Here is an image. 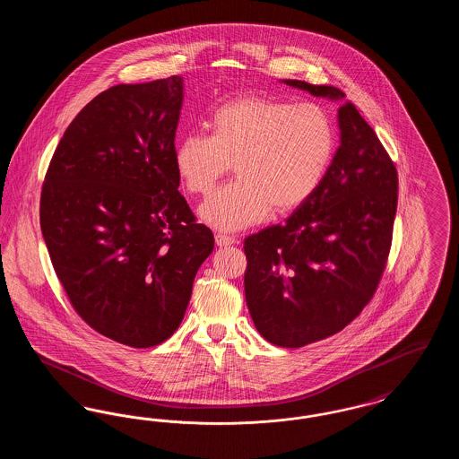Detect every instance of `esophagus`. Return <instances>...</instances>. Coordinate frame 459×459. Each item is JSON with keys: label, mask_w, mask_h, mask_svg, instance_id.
Instances as JSON below:
<instances>
[{"label": "esophagus", "mask_w": 459, "mask_h": 459, "mask_svg": "<svg viewBox=\"0 0 459 459\" xmlns=\"http://www.w3.org/2000/svg\"><path fill=\"white\" fill-rule=\"evenodd\" d=\"M215 242H217V246H220V247H225V246L234 244L236 239L230 238V236H225V234H217V236H215Z\"/></svg>", "instance_id": "1"}]
</instances>
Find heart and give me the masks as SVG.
Here are the masks:
<instances>
[{
  "mask_svg": "<svg viewBox=\"0 0 459 459\" xmlns=\"http://www.w3.org/2000/svg\"><path fill=\"white\" fill-rule=\"evenodd\" d=\"M210 135L189 134L174 150L175 174L195 196H208L232 170L238 178L208 199L199 217L236 232L299 210L322 186L335 152V131L316 103L266 96L227 101L210 118Z\"/></svg>",
  "mask_w": 459,
  "mask_h": 459,
  "instance_id": "heart-1",
  "label": "heart"
}]
</instances>
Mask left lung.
<instances>
[{"label":"left lung","mask_w":459,"mask_h":459,"mask_svg":"<svg viewBox=\"0 0 459 459\" xmlns=\"http://www.w3.org/2000/svg\"><path fill=\"white\" fill-rule=\"evenodd\" d=\"M284 82L341 101V146L318 191L284 225L244 239V292L268 342L303 348L341 332L370 303L391 251L397 170L341 89Z\"/></svg>","instance_id":"8db88e82"}]
</instances>
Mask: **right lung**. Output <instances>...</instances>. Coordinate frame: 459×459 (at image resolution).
I'll return each instance as SVG.
<instances>
[{
    "label": "right lung",
    "mask_w": 459,
    "mask_h": 459,
    "mask_svg": "<svg viewBox=\"0 0 459 459\" xmlns=\"http://www.w3.org/2000/svg\"><path fill=\"white\" fill-rule=\"evenodd\" d=\"M182 77L118 84L72 120L41 191L44 242L79 316L101 335L152 348L180 325L215 246L177 191Z\"/></svg>",
    "instance_id": "right-lung-1"
}]
</instances>
